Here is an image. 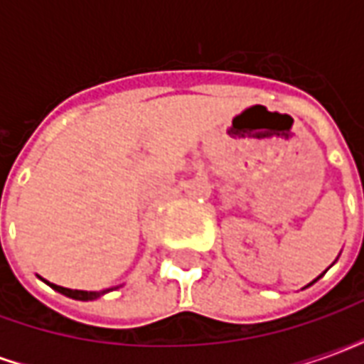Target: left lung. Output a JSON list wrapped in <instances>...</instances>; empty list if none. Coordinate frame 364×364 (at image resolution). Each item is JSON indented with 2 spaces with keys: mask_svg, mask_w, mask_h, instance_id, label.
<instances>
[{
  "mask_svg": "<svg viewBox=\"0 0 364 364\" xmlns=\"http://www.w3.org/2000/svg\"><path fill=\"white\" fill-rule=\"evenodd\" d=\"M318 279H320V277H318Z\"/></svg>",
  "mask_w": 364,
  "mask_h": 364,
  "instance_id": "obj_1",
  "label": "left lung"
}]
</instances>
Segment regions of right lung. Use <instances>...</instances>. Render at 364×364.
Returning a JSON list of instances; mask_svg holds the SVG:
<instances>
[{
    "mask_svg": "<svg viewBox=\"0 0 364 364\" xmlns=\"http://www.w3.org/2000/svg\"><path fill=\"white\" fill-rule=\"evenodd\" d=\"M50 284V282H48ZM52 289L58 290L60 294H66L70 298H75V300H95L105 292H109V290H99V292H87V290H72V289H64V287H58V284H50Z\"/></svg>",
    "mask_w": 364,
    "mask_h": 364,
    "instance_id": "right-lung-1",
    "label": "right lung"
}]
</instances>
